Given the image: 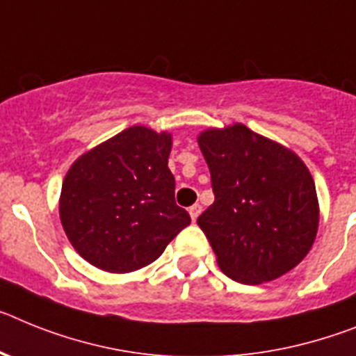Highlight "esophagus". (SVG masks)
<instances>
[{"label":"esophagus","mask_w":356,"mask_h":356,"mask_svg":"<svg viewBox=\"0 0 356 356\" xmlns=\"http://www.w3.org/2000/svg\"><path fill=\"white\" fill-rule=\"evenodd\" d=\"M188 211H190V216H191V220L195 222L197 218H199V215H200V211H202V206H200V204H193V206H191L190 209H188Z\"/></svg>","instance_id":"34e87169"}]
</instances>
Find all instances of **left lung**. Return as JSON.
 Listing matches in <instances>:
<instances>
[{
  "instance_id": "8db88e82",
  "label": "left lung",
  "mask_w": 356,
  "mask_h": 356,
  "mask_svg": "<svg viewBox=\"0 0 356 356\" xmlns=\"http://www.w3.org/2000/svg\"><path fill=\"white\" fill-rule=\"evenodd\" d=\"M215 202L197 218L216 261L245 285L272 281L310 251L319 225L310 172L289 148L245 125L199 136Z\"/></svg>"
}]
</instances>
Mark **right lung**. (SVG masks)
I'll return each mask as SVG.
<instances>
[{
	"mask_svg": "<svg viewBox=\"0 0 356 356\" xmlns=\"http://www.w3.org/2000/svg\"><path fill=\"white\" fill-rule=\"evenodd\" d=\"M172 138L131 127L71 166L60 193V220L84 259L107 272L152 264L191 218L175 204L168 168Z\"/></svg>",
	"mask_w": 356,
	"mask_h": 356,
	"instance_id": "add662e5",
	"label": "right lung"
}]
</instances>
